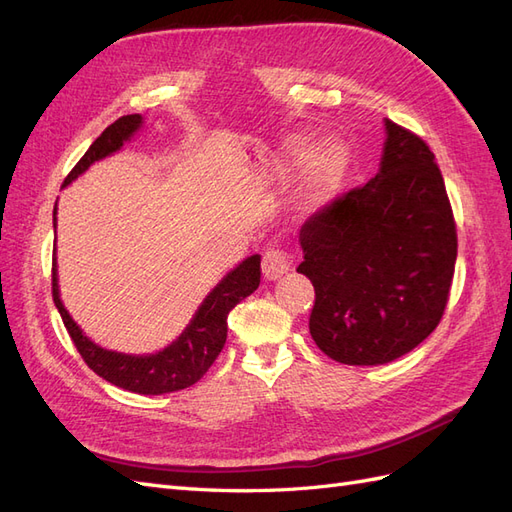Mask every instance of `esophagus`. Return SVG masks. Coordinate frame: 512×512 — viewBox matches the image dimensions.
<instances>
[{
  "mask_svg": "<svg viewBox=\"0 0 512 512\" xmlns=\"http://www.w3.org/2000/svg\"><path fill=\"white\" fill-rule=\"evenodd\" d=\"M288 269V254L280 250V247H271V250H267L265 256H262V275H265L267 280H277V277H282Z\"/></svg>",
  "mask_w": 512,
  "mask_h": 512,
  "instance_id": "1",
  "label": "esophagus"
}]
</instances>
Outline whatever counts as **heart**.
<instances>
[{"label": "heart", "instance_id": "b5f03b06", "mask_svg": "<svg viewBox=\"0 0 512 512\" xmlns=\"http://www.w3.org/2000/svg\"><path fill=\"white\" fill-rule=\"evenodd\" d=\"M299 145V143H297ZM346 160L344 147L339 143H324L316 153H314V181L320 188V185H327L335 179V175L342 170Z\"/></svg>", "mask_w": 512, "mask_h": 512}]
</instances>
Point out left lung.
<instances>
[{
	"mask_svg": "<svg viewBox=\"0 0 512 512\" xmlns=\"http://www.w3.org/2000/svg\"><path fill=\"white\" fill-rule=\"evenodd\" d=\"M380 173L301 226L299 273L314 284L309 333L344 365L399 359L438 327L451 292L457 226L433 153L384 121Z\"/></svg>",
	"mask_w": 512,
	"mask_h": 512,
	"instance_id": "obj_1",
	"label": "left lung"
}]
</instances>
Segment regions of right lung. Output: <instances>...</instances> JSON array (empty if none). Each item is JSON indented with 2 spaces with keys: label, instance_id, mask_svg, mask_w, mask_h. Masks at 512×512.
Listing matches in <instances>:
<instances>
[{
  "label": "right lung",
  "instance_id": "right-lung-1",
  "mask_svg": "<svg viewBox=\"0 0 512 512\" xmlns=\"http://www.w3.org/2000/svg\"><path fill=\"white\" fill-rule=\"evenodd\" d=\"M143 126L141 115H123L115 123H111L96 141L91 145L85 156L76 162L70 170L64 185L74 181L85 170L106 158L111 153L119 151L123 143L130 141V136ZM57 203L53 211V224H57ZM260 284V256L254 254L245 258L237 269H232L224 280L215 286L203 305L198 307L192 322L185 327V331L175 339L173 344L164 348L162 352L147 354V356H134V354H121L113 350H104L96 346L83 331L79 329L68 309L59 299L57 288V265L53 260V301L59 309L61 320H64L66 329L72 337V342L83 356L89 369H94L100 378L111 382L119 389H126L141 395H162L188 389L194 382L203 378L213 361L218 359L226 344L228 333V314L239 301L258 288Z\"/></svg>",
  "mask_w": 512,
  "mask_h": 512
}]
</instances>
